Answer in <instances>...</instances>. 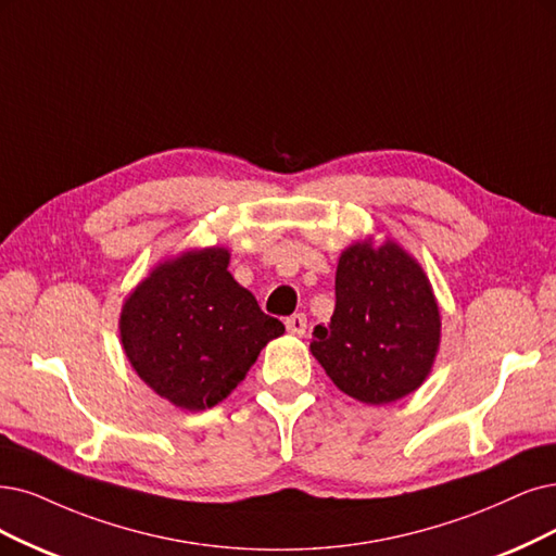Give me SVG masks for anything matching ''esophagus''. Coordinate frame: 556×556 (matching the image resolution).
I'll return each mask as SVG.
<instances>
[{
  "instance_id": "1",
  "label": "esophagus",
  "mask_w": 556,
  "mask_h": 556,
  "mask_svg": "<svg viewBox=\"0 0 556 556\" xmlns=\"http://www.w3.org/2000/svg\"><path fill=\"white\" fill-rule=\"evenodd\" d=\"M286 330L295 337H302L306 332V316L304 314H293L286 318Z\"/></svg>"
}]
</instances>
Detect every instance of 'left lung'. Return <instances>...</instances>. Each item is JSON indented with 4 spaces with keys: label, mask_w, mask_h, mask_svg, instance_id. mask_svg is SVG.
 I'll list each match as a JSON object with an SVG mask.
<instances>
[{
    "label": "left lung",
    "mask_w": 556,
    "mask_h": 556,
    "mask_svg": "<svg viewBox=\"0 0 556 556\" xmlns=\"http://www.w3.org/2000/svg\"><path fill=\"white\" fill-rule=\"evenodd\" d=\"M332 320L314 327L312 355L368 405L394 403L428 378L440 348V306L424 267L394 240L355 242L337 265Z\"/></svg>",
    "instance_id": "1"
}]
</instances>
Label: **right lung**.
Wrapping results in <instances>:
<instances>
[{"mask_svg": "<svg viewBox=\"0 0 556 556\" xmlns=\"http://www.w3.org/2000/svg\"><path fill=\"white\" fill-rule=\"evenodd\" d=\"M229 258L224 247L182 252L155 265L121 309V343L137 376L190 413L229 396L283 334L226 270Z\"/></svg>", "mask_w": 556, "mask_h": 556, "instance_id": "right-lung-1", "label": "right lung"}]
</instances>
